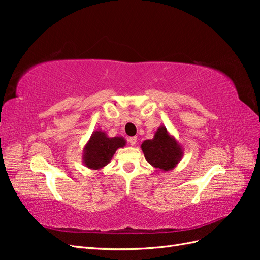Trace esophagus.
<instances>
[{"mask_svg":"<svg viewBox=\"0 0 260 260\" xmlns=\"http://www.w3.org/2000/svg\"><path fill=\"white\" fill-rule=\"evenodd\" d=\"M128 141H129V143H130V145H132V146H135V145L137 144V137H130Z\"/></svg>","mask_w":260,"mask_h":260,"instance_id":"1","label":"esophagus"}]
</instances>
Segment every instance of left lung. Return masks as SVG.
Returning <instances> with one entry per match:
<instances>
[{
	"instance_id": "left-lung-1",
	"label": "left lung",
	"mask_w": 260,
	"mask_h": 260,
	"mask_svg": "<svg viewBox=\"0 0 260 260\" xmlns=\"http://www.w3.org/2000/svg\"><path fill=\"white\" fill-rule=\"evenodd\" d=\"M146 161L158 171H169L177 167L183 157V147L170 135L165 125L155 131L154 138L141 144Z\"/></svg>"
}]
</instances>
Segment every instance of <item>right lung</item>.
<instances>
[{
	"instance_id": "right-lung-1",
	"label": "right lung",
	"mask_w": 260,
	"mask_h": 260,
	"mask_svg": "<svg viewBox=\"0 0 260 260\" xmlns=\"http://www.w3.org/2000/svg\"><path fill=\"white\" fill-rule=\"evenodd\" d=\"M123 137L109 138L105 131H93L83 147L82 162L92 170H100L111 162L118 148L125 145Z\"/></svg>"
}]
</instances>
